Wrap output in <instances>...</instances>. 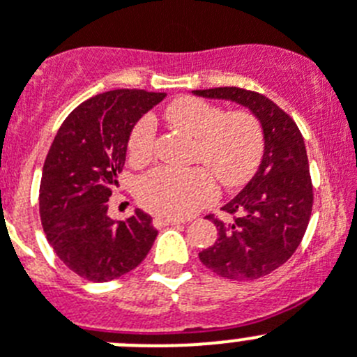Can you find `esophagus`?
I'll return each instance as SVG.
<instances>
[{"instance_id": "obj_1", "label": "esophagus", "mask_w": 357, "mask_h": 357, "mask_svg": "<svg viewBox=\"0 0 357 357\" xmlns=\"http://www.w3.org/2000/svg\"><path fill=\"white\" fill-rule=\"evenodd\" d=\"M179 224H183V220L171 218V216H155V220H153V225H155V227H165V225H179Z\"/></svg>"}]
</instances>
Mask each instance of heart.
Here are the masks:
<instances>
[{
    "instance_id": "obj_1",
    "label": "heart",
    "mask_w": 357,
    "mask_h": 357,
    "mask_svg": "<svg viewBox=\"0 0 357 357\" xmlns=\"http://www.w3.org/2000/svg\"><path fill=\"white\" fill-rule=\"evenodd\" d=\"M174 128L195 137L192 160L204 167H158L139 179L137 195L144 208L165 216H188L216 195L215 177L225 188L248 181L264 155V132L254 114L246 111L225 112L216 103L195 96L174 100L165 111ZM156 123L142 116L128 137V156L144 163L155 153Z\"/></svg>"
}]
</instances>
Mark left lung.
Here are the masks:
<instances>
[{
  "label": "left lung",
  "mask_w": 357,
  "mask_h": 357,
  "mask_svg": "<svg viewBox=\"0 0 357 357\" xmlns=\"http://www.w3.org/2000/svg\"><path fill=\"white\" fill-rule=\"evenodd\" d=\"M194 95L241 103L262 125L261 167L222 208L232 215L231 222L208 215L218 238L199 254L206 268L224 278H262L291 259L308 227L314 186L305 141L294 119L261 93L232 86L195 89Z\"/></svg>",
  "instance_id": "left-lung-1"
}]
</instances>
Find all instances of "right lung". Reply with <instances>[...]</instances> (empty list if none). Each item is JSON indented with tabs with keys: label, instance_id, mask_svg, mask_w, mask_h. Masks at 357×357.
Masks as SVG:
<instances>
[{
	"label": "right lung",
	"instance_id": "obj_1",
	"mask_svg": "<svg viewBox=\"0 0 357 357\" xmlns=\"http://www.w3.org/2000/svg\"><path fill=\"white\" fill-rule=\"evenodd\" d=\"M165 93L112 89L82 102L59 126L43 163L40 220L63 264L89 282H111L137 268L155 243L151 216H107L133 125Z\"/></svg>",
	"mask_w": 357,
	"mask_h": 357
}]
</instances>
